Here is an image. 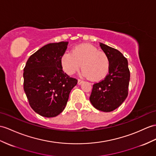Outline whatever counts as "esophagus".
<instances>
[{
    "instance_id": "esophagus-1",
    "label": "esophagus",
    "mask_w": 156,
    "mask_h": 156,
    "mask_svg": "<svg viewBox=\"0 0 156 156\" xmlns=\"http://www.w3.org/2000/svg\"><path fill=\"white\" fill-rule=\"evenodd\" d=\"M78 85H81L82 83H83V80H81V79H78Z\"/></svg>"
}]
</instances>
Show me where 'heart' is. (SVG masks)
Instances as JSON below:
<instances>
[{
    "label": "heart",
    "mask_w": 156,
    "mask_h": 156,
    "mask_svg": "<svg viewBox=\"0 0 156 156\" xmlns=\"http://www.w3.org/2000/svg\"><path fill=\"white\" fill-rule=\"evenodd\" d=\"M63 71L73 75L82 67L83 76L92 81H100L107 75L110 68V59L103 51L89 44H83L66 52L61 58Z\"/></svg>",
    "instance_id": "heart-1"
}]
</instances>
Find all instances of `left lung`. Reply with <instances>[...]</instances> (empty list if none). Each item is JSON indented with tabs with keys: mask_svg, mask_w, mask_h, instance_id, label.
<instances>
[{
	"mask_svg": "<svg viewBox=\"0 0 156 156\" xmlns=\"http://www.w3.org/2000/svg\"><path fill=\"white\" fill-rule=\"evenodd\" d=\"M100 46L110 59L108 74L93 85L89 99L97 110L111 112L126 98L130 73L128 60L122 53L104 44L101 43Z\"/></svg>",
	"mask_w": 156,
	"mask_h": 156,
	"instance_id": "obj_1",
	"label": "left lung"
}]
</instances>
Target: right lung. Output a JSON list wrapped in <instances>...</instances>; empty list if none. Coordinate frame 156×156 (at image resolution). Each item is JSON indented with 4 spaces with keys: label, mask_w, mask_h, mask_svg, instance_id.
<instances>
[{
    "label": "right lung",
    "mask_w": 156,
    "mask_h": 156,
    "mask_svg": "<svg viewBox=\"0 0 156 156\" xmlns=\"http://www.w3.org/2000/svg\"><path fill=\"white\" fill-rule=\"evenodd\" d=\"M67 41L44 45L30 57L24 69V90L30 107L38 115L55 117L62 112L77 80L63 71L61 58Z\"/></svg>",
    "instance_id": "obj_1"
}]
</instances>
